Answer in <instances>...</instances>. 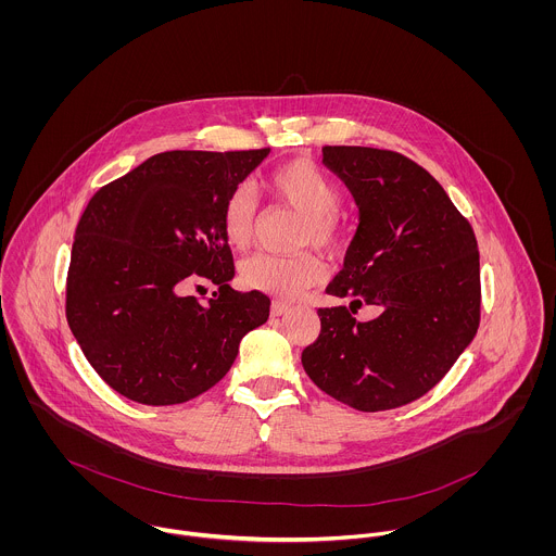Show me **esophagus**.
Wrapping results in <instances>:
<instances>
[{
    "instance_id": "esophagus-1",
    "label": "esophagus",
    "mask_w": 556,
    "mask_h": 556,
    "mask_svg": "<svg viewBox=\"0 0 556 556\" xmlns=\"http://www.w3.org/2000/svg\"><path fill=\"white\" fill-rule=\"evenodd\" d=\"M287 311H289V304H285V302H271V308H269L271 317H280V315H285Z\"/></svg>"
}]
</instances>
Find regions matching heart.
<instances>
[{
    "label": "heart",
    "mask_w": 556,
    "mask_h": 556,
    "mask_svg": "<svg viewBox=\"0 0 556 556\" xmlns=\"http://www.w3.org/2000/svg\"><path fill=\"white\" fill-rule=\"evenodd\" d=\"M274 199L304 216L298 245H315L320 252H336L344 241V223L338 214L342 203L340 186L313 160H291L278 166L265 181ZM256 225V205L245 186L229 192L220 210V227L227 243L243 250ZM325 269L313 254L276 256L254 254L239 265V280L245 289L280 300H293L320 282Z\"/></svg>",
    "instance_id": "1"
}]
</instances>
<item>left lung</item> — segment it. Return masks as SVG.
<instances>
[{
  "instance_id": "left-lung-1",
  "label": "left lung",
  "mask_w": 556,
  "mask_h": 556,
  "mask_svg": "<svg viewBox=\"0 0 556 556\" xmlns=\"http://www.w3.org/2000/svg\"><path fill=\"white\" fill-rule=\"evenodd\" d=\"M323 164L359 212L327 293L381 315L362 323L346 306L318 308L320 333L302 364L318 390L357 410L396 408L430 392L476 338V233L441 184L402 154L327 146Z\"/></svg>"
}]
</instances>
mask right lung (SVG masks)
<instances>
[{
  "label": "right lung",
  "mask_w": 556,
  "mask_h": 556,
  "mask_svg": "<svg viewBox=\"0 0 556 556\" xmlns=\"http://www.w3.org/2000/svg\"><path fill=\"white\" fill-rule=\"evenodd\" d=\"M267 150L164 152L100 188L73 243L66 317L83 355L117 394L179 404L214 388L241 338L269 317V298L231 289L233 254L220 210ZM207 277L218 292L185 295Z\"/></svg>",
  "instance_id": "obj_1"
}]
</instances>
